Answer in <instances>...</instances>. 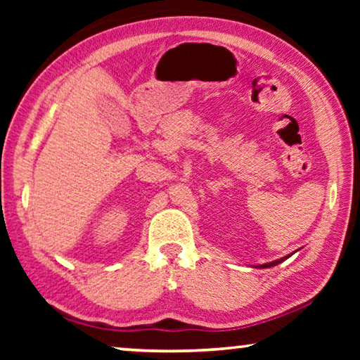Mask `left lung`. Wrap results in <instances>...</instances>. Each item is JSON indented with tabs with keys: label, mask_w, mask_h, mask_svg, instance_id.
I'll use <instances>...</instances> for the list:
<instances>
[{
	"label": "left lung",
	"mask_w": 360,
	"mask_h": 360,
	"mask_svg": "<svg viewBox=\"0 0 360 360\" xmlns=\"http://www.w3.org/2000/svg\"><path fill=\"white\" fill-rule=\"evenodd\" d=\"M285 259H289V255H285V257H283V259H279V260H275V262H270V264H265V265H260L262 268H268V266H273V265H278V264H281V262H284Z\"/></svg>",
	"instance_id": "obj_1"
}]
</instances>
